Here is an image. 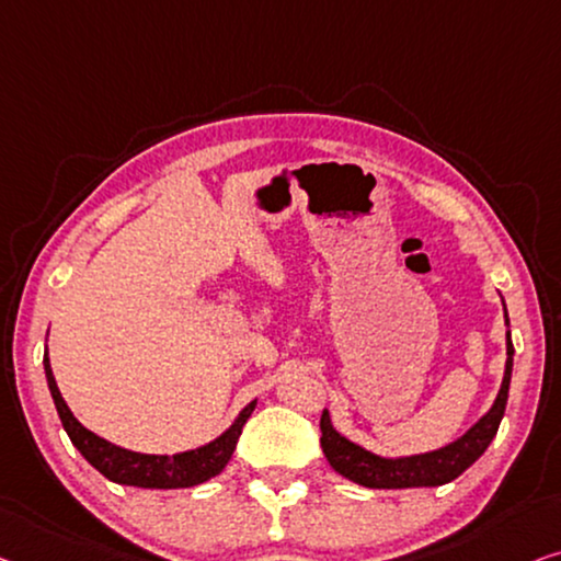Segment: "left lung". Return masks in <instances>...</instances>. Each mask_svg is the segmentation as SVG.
<instances>
[{
    "label": "left lung",
    "mask_w": 561,
    "mask_h": 561,
    "mask_svg": "<svg viewBox=\"0 0 561 561\" xmlns=\"http://www.w3.org/2000/svg\"><path fill=\"white\" fill-rule=\"evenodd\" d=\"M504 317L508 324L506 305H504ZM512 367H514V345H512V332H506V370H504V380H501L494 405H491L489 413L481 415L461 438H456L454 443H448V446H443L438 450H428V454L403 456V458H382L378 454H370V450L357 446V443L340 436L330 421V413L322 411L320 446L324 450V458H328L330 466L340 476H345V479L360 483V486H367V489L443 486V483L458 479V476H461L473 461H479L483 450L489 448V443L494 440L501 417H504V411H506Z\"/></svg>",
    "instance_id": "8db88e82"
}]
</instances>
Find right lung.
<instances>
[{
  "label": "right lung",
  "mask_w": 561,
  "mask_h": 561,
  "mask_svg": "<svg viewBox=\"0 0 561 561\" xmlns=\"http://www.w3.org/2000/svg\"><path fill=\"white\" fill-rule=\"evenodd\" d=\"M45 375H47V388L53 392L57 415H60L62 428L70 436L72 446L80 450L85 461L98 468L105 479L115 483H123V486H138V489H188L198 486L214 476H219L224 468H227L229 458L237 448V440L241 436V428L249 421V415L256 408V400H252L244 411L237 415L227 431L221 433L219 438H214L206 446L183 450V454L173 456H153V454H136V450L121 448L115 443L95 436L93 431H88L78 417L72 415L70 408L60 396V388H57L53 367H49V357L45 353Z\"/></svg>",
  "instance_id": "obj_1"
}]
</instances>
